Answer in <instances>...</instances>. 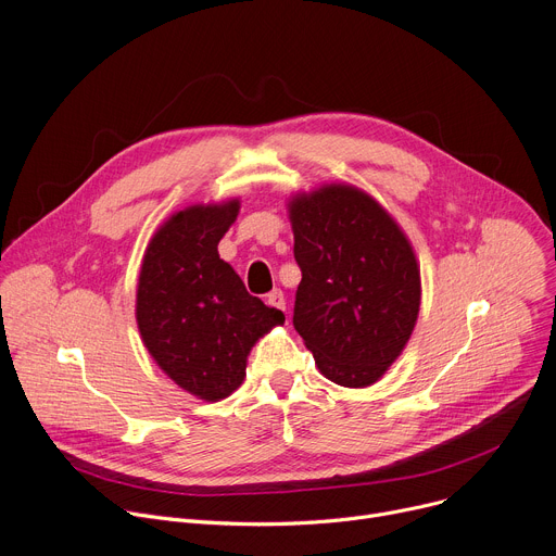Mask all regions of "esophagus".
<instances>
[{"label": "esophagus", "mask_w": 556, "mask_h": 556, "mask_svg": "<svg viewBox=\"0 0 556 556\" xmlns=\"http://www.w3.org/2000/svg\"><path fill=\"white\" fill-rule=\"evenodd\" d=\"M266 304H268L270 308L286 311V299H283V292H281V290H273V292L266 296Z\"/></svg>", "instance_id": "34e87169"}]
</instances>
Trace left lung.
I'll return each instance as SVG.
<instances>
[{"instance_id": "1", "label": "left lung", "mask_w": 556, "mask_h": 556, "mask_svg": "<svg viewBox=\"0 0 556 556\" xmlns=\"http://www.w3.org/2000/svg\"><path fill=\"white\" fill-rule=\"evenodd\" d=\"M286 208L301 268L294 330L326 379L368 388L401 357L417 326L415 248L372 194L345 181L299 190Z\"/></svg>"}]
</instances>
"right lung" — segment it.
<instances>
[{
    "instance_id": "obj_1",
    "label": "right lung",
    "mask_w": 556,
    "mask_h": 556,
    "mask_svg": "<svg viewBox=\"0 0 556 556\" xmlns=\"http://www.w3.org/2000/svg\"><path fill=\"white\" fill-rule=\"evenodd\" d=\"M239 208V197H230L173 213L150 237L137 279L135 319L148 355L208 403L243 383L252 345L286 321L219 257Z\"/></svg>"
}]
</instances>
